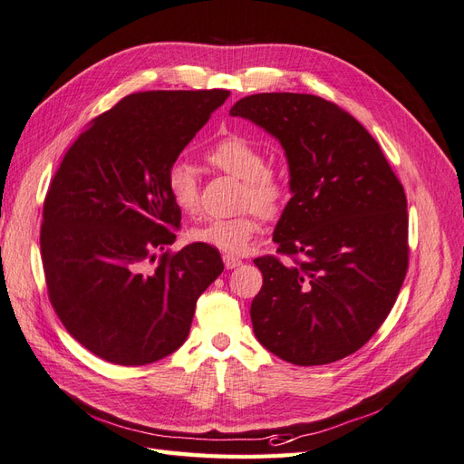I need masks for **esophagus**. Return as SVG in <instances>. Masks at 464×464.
Masks as SVG:
<instances>
[{
  "instance_id": "34e87169",
  "label": "esophagus",
  "mask_w": 464,
  "mask_h": 464,
  "mask_svg": "<svg viewBox=\"0 0 464 464\" xmlns=\"http://www.w3.org/2000/svg\"><path fill=\"white\" fill-rule=\"evenodd\" d=\"M223 264H226L227 270H235V267L243 266V260L237 258V256H231V254H226V256H223Z\"/></svg>"
}]
</instances>
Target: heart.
<instances>
[{"label":"heart","mask_w":464,"mask_h":464,"mask_svg":"<svg viewBox=\"0 0 464 464\" xmlns=\"http://www.w3.org/2000/svg\"><path fill=\"white\" fill-rule=\"evenodd\" d=\"M210 168L243 181L241 206L246 212L235 218H212L190 231L194 243L210 245L227 254H243L266 219L279 218L289 204L291 185L285 173L267 166L262 148L241 134H227L204 152ZM169 198L181 212L198 208V179L185 161H173L166 175Z\"/></svg>","instance_id":"obj_1"}]
</instances>
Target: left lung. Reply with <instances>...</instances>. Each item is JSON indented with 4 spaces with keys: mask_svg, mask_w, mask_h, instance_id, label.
Listing matches in <instances>:
<instances>
[{
    "mask_svg": "<svg viewBox=\"0 0 464 464\" xmlns=\"http://www.w3.org/2000/svg\"><path fill=\"white\" fill-rule=\"evenodd\" d=\"M229 113L272 132L291 169L277 256L254 258L264 276L250 306L254 335L296 366L341 361L380 330L405 281V188L372 134L334 102L264 92Z\"/></svg>",
    "mask_w": 464,
    "mask_h": 464,
    "instance_id": "left-lung-1",
    "label": "left lung"
}]
</instances>
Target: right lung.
Instances as JSON below:
<instances>
[{
    "instance_id": "1",
    "label": "right lung",
    "mask_w": 464,
    "mask_h": 464,
    "mask_svg": "<svg viewBox=\"0 0 464 464\" xmlns=\"http://www.w3.org/2000/svg\"><path fill=\"white\" fill-rule=\"evenodd\" d=\"M227 91L129 94L71 144L42 208L48 298L84 349L121 366L183 345L198 296L223 272L218 248L175 241L181 210L166 188L177 156Z\"/></svg>"
}]
</instances>
